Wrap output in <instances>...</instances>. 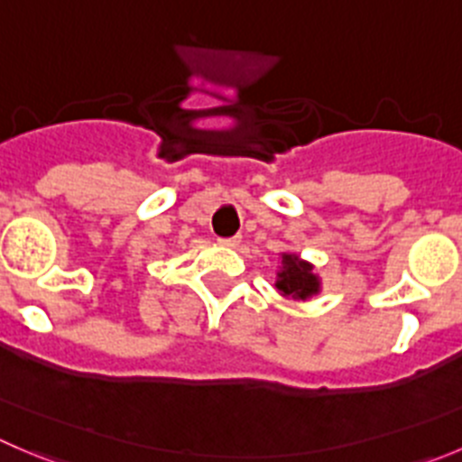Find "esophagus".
Returning <instances> with one entry per match:
<instances>
[{"mask_svg":"<svg viewBox=\"0 0 462 462\" xmlns=\"http://www.w3.org/2000/svg\"><path fill=\"white\" fill-rule=\"evenodd\" d=\"M238 236H234V238H219V245H222V247H238Z\"/></svg>","mask_w":462,"mask_h":462,"instance_id":"obj_1","label":"esophagus"}]
</instances>
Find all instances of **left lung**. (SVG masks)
<instances>
[{
    "label": "left lung",
    "mask_w": 462,
    "mask_h": 462,
    "mask_svg": "<svg viewBox=\"0 0 462 462\" xmlns=\"http://www.w3.org/2000/svg\"><path fill=\"white\" fill-rule=\"evenodd\" d=\"M281 270L276 274V290L283 297L292 300H309L319 292V276L313 265L301 261L297 254H281Z\"/></svg>",
    "instance_id": "obj_1"
}]
</instances>
